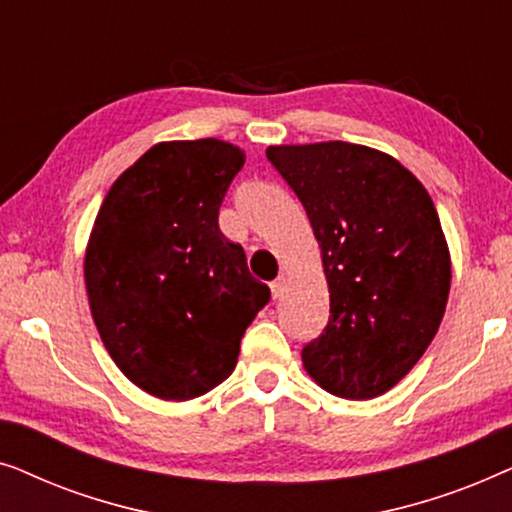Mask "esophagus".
Segmentation results:
<instances>
[{"label": "esophagus", "instance_id": "1", "mask_svg": "<svg viewBox=\"0 0 512 512\" xmlns=\"http://www.w3.org/2000/svg\"><path fill=\"white\" fill-rule=\"evenodd\" d=\"M270 291H272V298H282L284 291H286V277L279 275L275 282L270 284Z\"/></svg>", "mask_w": 512, "mask_h": 512}]
</instances>
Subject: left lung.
Wrapping results in <instances>:
<instances>
[{
  "label": "left lung",
  "instance_id": "8db88e82",
  "mask_svg": "<svg viewBox=\"0 0 512 512\" xmlns=\"http://www.w3.org/2000/svg\"><path fill=\"white\" fill-rule=\"evenodd\" d=\"M268 160L303 202L321 249L331 317L303 349L328 394H387L422 359L452 282L443 226L415 174L349 142L275 144Z\"/></svg>",
  "mask_w": 512,
  "mask_h": 512
}]
</instances>
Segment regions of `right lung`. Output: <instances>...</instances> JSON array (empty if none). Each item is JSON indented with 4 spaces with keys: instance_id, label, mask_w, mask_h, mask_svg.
Wrapping results in <instances>:
<instances>
[{
    "instance_id": "right-lung-1",
    "label": "right lung",
    "mask_w": 512,
    "mask_h": 512,
    "mask_svg": "<svg viewBox=\"0 0 512 512\" xmlns=\"http://www.w3.org/2000/svg\"><path fill=\"white\" fill-rule=\"evenodd\" d=\"M244 158L214 137L153 144L111 184L90 230L83 279L97 333L121 373L163 401L219 387L270 300L219 230Z\"/></svg>"
}]
</instances>
